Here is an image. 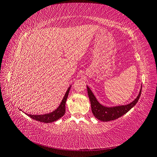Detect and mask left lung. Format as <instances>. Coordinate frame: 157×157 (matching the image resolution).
I'll use <instances>...</instances> for the list:
<instances>
[{"instance_id": "1", "label": "left lung", "mask_w": 157, "mask_h": 157, "mask_svg": "<svg viewBox=\"0 0 157 157\" xmlns=\"http://www.w3.org/2000/svg\"><path fill=\"white\" fill-rule=\"evenodd\" d=\"M87 90L88 97L90 101L92 112L93 115L100 121L106 122L121 117V116L128 113L132 108L134 107L136 105V103L138 102L140 96L141 95L142 86L137 97L132 102L129 103L128 105L115 106H106L102 105L97 101L94 93L92 92L90 88L88 87V86H87Z\"/></svg>"}]
</instances>
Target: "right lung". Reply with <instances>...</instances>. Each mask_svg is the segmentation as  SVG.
Here are the masks:
<instances>
[{"mask_svg": "<svg viewBox=\"0 0 157 157\" xmlns=\"http://www.w3.org/2000/svg\"><path fill=\"white\" fill-rule=\"evenodd\" d=\"M71 85L69 86L68 89L67 90V92L64 95V97L63 98L61 104L59 105L56 109H55V111H53L52 112H51L49 113H46V114L44 115H30V114H28V113H25L29 117H31L32 119L36 120V121H40L43 123H52L53 121H57L58 119H59L61 117L65 115V103L67 98V96L69 95V92L70 90V88H71Z\"/></svg>", "mask_w": 157, "mask_h": 157, "instance_id": "1", "label": "right lung"}]
</instances>
